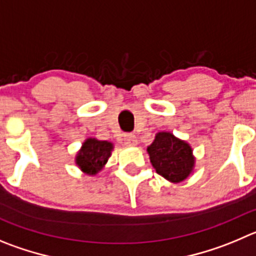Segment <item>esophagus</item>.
Segmentation results:
<instances>
[{
    "mask_svg": "<svg viewBox=\"0 0 256 256\" xmlns=\"http://www.w3.org/2000/svg\"><path fill=\"white\" fill-rule=\"evenodd\" d=\"M124 142L126 145H136L138 144V139L134 134H125L124 135Z\"/></svg>",
    "mask_w": 256,
    "mask_h": 256,
    "instance_id": "obj_1",
    "label": "esophagus"
}]
</instances>
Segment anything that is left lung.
<instances>
[{"label": "left lung", "mask_w": 256, "mask_h": 256, "mask_svg": "<svg viewBox=\"0 0 256 256\" xmlns=\"http://www.w3.org/2000/svg\"><path fill=\"white\" fill-rule=\"evenodd\" d=\"M148 152L156 173L173 183L184 180L194 166L192 148L170 132H158Z\"/></svg>", "instance_id": "left-lung-1"}]
</instances>
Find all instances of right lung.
Wrapping results in <instances>:
<instances>
[{
  "mask_svg": "<svg viewBox=\"0 0 256 256\" xmlns=\"http://www.w3.org/2000/svg\"><path fill=\"white\" fill-rule=\"evenodd\" d=\"M112 149H114V145L111 142L90 138L83 142L82 149L80 150L76 158V163L84 173L90 176L97 174L111 156Z\"/></svg>",
  "mask_w": 256,
  "mask_h": 256,
  "instance_id": "add662e5",
  "label": "right lung"
}]
</instances>
